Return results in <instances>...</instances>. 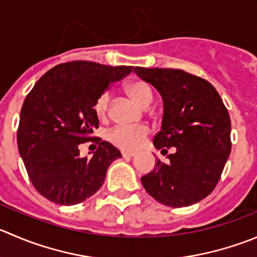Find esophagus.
<instances>
[{"label": "esophagus", "mask_w": 257, "mask_h": 257, "mask_svg": "<svg viewBox=\"0 0 257 257\" xmlns=\"http://www.w3.org/2000/svg\"><path fill=\"white\" fill-rule=\"evenodd\" d=\"M121 156H123V158H133L136 153H133V152H121Z\"/></svg>", "instance_id": "1"}]
</instances>
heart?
Wrapping results in <instances>:
<instances>
[{
  "label": "heart",
  "mask_w": 257,
  "mask_h": 257,
  "mask_svg": "<svg viewBox=\"0 0 257 257\" xmlns=\"http://www.w3.org/2000/svg\"><path fill=\"white\" fill-rule=\"evenodd\" d=\"M125 91L134 101L142 106H148L153 101L152 89L146 81L132 80L126 84ZM95 113L99 118H105L109 110V94L103 93L95 101ZM149 134V128L146 125L138 126H116L108 133L110 143L124 151H136L142 146Z\"/></svg>",
  "instance_id": "b5f03b06"
}]
</instances>
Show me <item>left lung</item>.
Masks as SVG:
<instances>
[{"label": "left lung", "mask_w": 257, "mask_h": 257, "mask_svg": "<svg viewBox=\"0 0 257 257\" xmlns=\"http://www.w3.org/2000/svg\"><path fill=\"white\" fill-rule=\"evenodd\" d=\"M163 99L161 131L153 144L167 163L141 178L149 195L169 207H187L207 197L220 181L231 152V120L220 94L207 80L179 69H134Z\"/></svg>", "instance_id": "left-lung-1"}]
</instances>
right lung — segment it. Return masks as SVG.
Segmentation results:
<instances>
[{
	"label": "right lung",
	"mask_w": 257,
	"mask_h": 257,
	"mask_svg": "<svg viewBox=\"0 0 257 257\" xmlns=\"http://www.w3.org/2000/svg\"><path fill=\"white\" fill-rule=\"evenodd\" d=\"M133 66L71 61L54 66L27 94L20 114L17 146L36 191L57 205H76L104 183L110 163L121 154L98 139L93 157H80L79 144L93 141L99 126L95 101Z\"/></svg>",
	"instance_id": "1"
}]
</instances>
